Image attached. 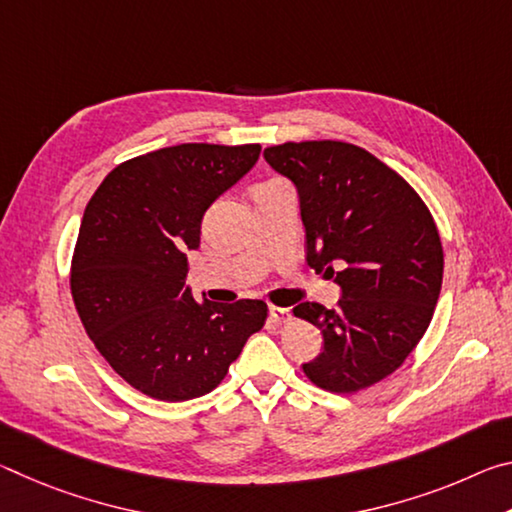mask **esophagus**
<instances>
[{"label": "esophagus", "instance_id": "esophagus-1", "mask_svg": "<svg viewBox=\"0 0 512 512\" xmlns=\"http://www.w3.org/2000/svg\"><path fill=\"white\" fill-rule=\"evenodd\" d=\"M268 316H271V320H273V323H277V325L291 323V311L284 309V307L271 305V307H268Z\"/></svg>", "mask_w": 512, "mask_h": 512}]
</instances>
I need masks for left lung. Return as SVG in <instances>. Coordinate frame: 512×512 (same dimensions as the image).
I'll return each mask as SVG.
<instances>
[{"label":"left lung","mask_w":512,"mask_h":512,"mask_svg":"<svg viewBox=\"0 0 512 512\" xmlns=\"http://www.w3.org/2000/svg\"><path fill=\"white\" fill-rule=\"evenodd\" d=\"M264 158L298 187L307 264L343 291L334 309H293L325 339L302 370L323 391L359 393L393 375L427 332L445 264L436 221L400 173L361 146L284 142Z\"/></svg>","instance_id":"obj_1"}]
</instances>
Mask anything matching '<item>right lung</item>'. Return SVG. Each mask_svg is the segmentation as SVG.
I'll return each instance as SVG.
<instances>
[{
    "mask_svg": "<svg viewBox=\"0 0 512 512\" xmlns=\"http://www.w3.org/2000/svg\"><path fill=\"white\" fill-rule=\"evenodd\" d=\"M259 144H178L117 164L85 207L69 287L85 332L135 391L185 402L214 391L264 327V300L198 305L187 250L207 207L253 169Z\"/></svg>",
    "mask_w": 512,
    "mask_h": 512,
    "instance_id": "right-lung-1",
    "label": "right lung"
}]
</instances>
